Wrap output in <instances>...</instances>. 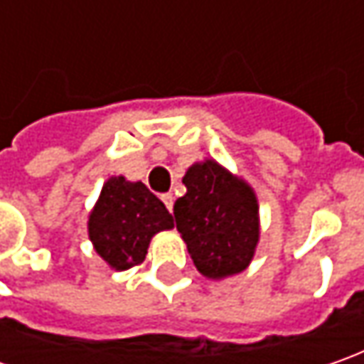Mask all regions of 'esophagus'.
Here are the masks:
<instances>
[{
	"label": "esophagus",
	"instance_id": "34e87169",
	"mask_svg": "<svg viewBox=\"0 0 364 364\" xmlns=\"http://www.w3.org/2000/svg\"><path fill=\"white\" fill-rule=\"evenodd\" d=\"M161 200L166 204V208L172 213V208H174V196H172V194H161Z\"/></svg>",
	"mask_w": 364,
	"mask_h": 364
}]
</instances>
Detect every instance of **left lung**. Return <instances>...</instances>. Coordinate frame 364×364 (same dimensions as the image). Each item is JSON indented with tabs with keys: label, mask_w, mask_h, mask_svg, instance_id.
Instances as JSON below:
<instances>
[{
	"label": "left lung",
	"mask_w": 364,
	"mask_h": 364,
	"mask_svg": "<svg viewBox=\"0 0 364 364\" xmlns=\"http://www.w3.org/2000/svg\"><path fill=\"white\" fill-rule=\"evenodd\" d=\"M182 182L186 194L174 204L176 229L196 269L217 282L245 272L261 235L255 190L213 158L194 161Z\"/></svg>",
	"instance_id": "left-lung-1"
}]
</instances>
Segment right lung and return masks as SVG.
Segmentation results:
<instances>
[{
  "mask_svg": "<svg viewBox=\"0 0 364 364\" xmlns=\"http://www.w3.org/2000/svg\"><path fill=\"white\" fill-rule=\"evenodd\" d=\"M89 239L115 272L141 265L154 235L174 229V218L144 182L111 176L89 213Z\"/></svg>",
  "mask_w": 364,
  "mask_h": 364,
  "instance_id": "right-lung-1",
  "label": "right lung"
}]
</instances>
